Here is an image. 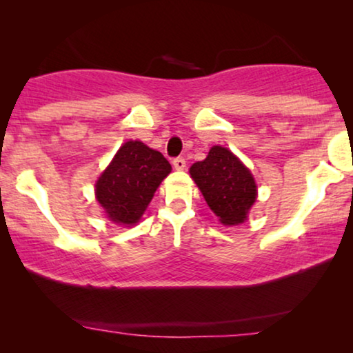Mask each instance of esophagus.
Returning a JSON list of instances; mask_svg holds the SVG:
<instances>
[{"mask_svg": "<svg viewBox=\"0 0 353 353\" xmlns=\"http://www.w3.org/2000/svg\"><path fill=\"white\" fill-rule=\"evenodd\" d=\"M173 167H175L176 170H185V167H186L185 157H176V159H173Z\"/></svg>", "mask_w": 353, "mask_h": 353, "instance_id": "obj_1", "label": "esophagus"}]
</instances>
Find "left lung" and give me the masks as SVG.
<instances>
[{
    "mask_svg": "<svg viewBox=\"0 0 353 353\" xmlns=\"http://www.w3.org/2000/svg\"><path fill=\"white\" fill-rule=\"evenodd\" d=\"M207 204L223 225H238L257 196V186L243 162L226 148L214 146L204 161L190 168Z\"/></svg>",
    "mask_w": 353,
    "mask_h": 353,
    "instance_id": "1",
    "label": "left lung"
}]
</instances>
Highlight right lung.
Here are the masks:
<instances>
[{"instance_id":"obj_1","label":"right lung","mask_w":353,"mask_h":353,"mask_svg":"<svg viewBox=\"0 0 353 353\" xmlns=\"http://www.w3.org/2000/svg\"><path fill=\"white\" fill-rule=\"evenodd\" d=\"M170 170L172 165L161 152L141 141H128L99 176L96 197L110 220L134 225Z\"/></svg>"}]
</instances>
